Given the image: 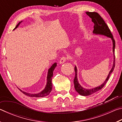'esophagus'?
<instances>
[{
  "label": "esophagus",
  "instance_id": "1",
  "mask_svg": "<svg viewBox=\"0 0 122 122\" xmlns=\"http://www.w3.org/2000/svg\"><path fill=\"white\" fill-rule=\"evenodd\" d=\"M68 59L67 57L66 56H62L60 59V63L62 64L63 63H65V62H66V61Z\"/></svg>",
  "mask_w": 122,
  "mask_h": 122
}]
</instances>
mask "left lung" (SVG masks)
<instances>
[{"label":"left lung","mask_w":122,"mask_h":122,"mask_svg":"<svg viewBox=\"0 0 122 122\" xmlns=\"http://www.w3.org/2000/svg\"><path fill=\"white\" fill-rule=\"evenodd\" d=\"M86 13L88 16H89V17L92 19V22H94V24L93 30L94 33L104 35V36L109 37V38H110L112 39L113 42V53L114 59H113V62L112 68H111V71L109 72L108 77H107V79L106 80V81H104V83L100 86H97V87H96L93 89H86L82 88V86H80V84L78 83L77 78V69H76V67H75V75L74 79V87H75L76 92H77L78 94H80L82 96L90 95L98 92V91L100 90L101 89L103 88V86H105V84L107 83L109 77H110V74L113 71V70L114 69V67L115 66V41L114 40V39H113V36L110 31V30L109 29L108 25H107L106 22L104 21V20H103L102 17L99 15V14L98 13H97V12H86Z\"/></svg>","instance_id":"left-lung-1"}]
</instances>
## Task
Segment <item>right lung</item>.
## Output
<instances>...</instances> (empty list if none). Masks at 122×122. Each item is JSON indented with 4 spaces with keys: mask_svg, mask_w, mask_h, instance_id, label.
Masks as SVG:
<instances>
[{
    "mask_svg": "<svg viewBox=\"0 0 122 122\" xmlns=\"http://www.w3.org/2000/svg\"><path fill=\"white\" fill-rule=\"evenodd\" d=\"M20 22L15 27L17 28V27L19 25ZM56 63H54L53 65L51 66V67L49 69L48 72V76H47V85L45 87V89L42 91L39 94H30L27 93V92H22V90L19 89L21 92H22L24 94L30 97H45L47 95H48L49 93L51 92V90H52V84H51V79H52V76L53 75V71L54 69H55V68L56 67Z\"/></svg>",
    "mask_w": 122,
    "mask_h": 122,
    "instance_id": "add662e5",
    "label": "right lung"
}]
</instances>
